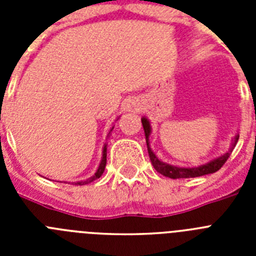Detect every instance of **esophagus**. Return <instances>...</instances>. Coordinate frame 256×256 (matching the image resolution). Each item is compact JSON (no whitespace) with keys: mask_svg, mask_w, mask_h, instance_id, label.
<instances>
[{"mask_svg":"<svg viewBox=\"0 0 256 256\" xmlns=\"http://www.w3.org/2000/svg\"><path fill=\"white\" fill-rule=\"evenodd\" d=\"M138 110H140V108H138Z\"/></svg>","mask_w":256,"mask_h":256,"instance_id":"1","label":"esophagus"}]
</instances>
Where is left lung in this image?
I'll list each match as a JSON object with an SVG mask.
<instances>
[{
  "label": "left lung",
  "mask_w": 256,
  "mask_h": 256,
  "mask_svg": "<svg viewBox=\"0 0 256 256\" xmlns=\"http://www.w3.org/2000/svg\"><path fill=\"white\" fill-rule=\"evenodd\" d=\"M141 122H142V126H144V136H146V144H148V156H150L151 164L154 165V168H155L156 172H159L160 174H162V176H165V177L173 178V180H177V178L201 177V176H205V174L216 173V172L219 170V169L223 166V164L227 162V159L230 158V152L234 151V146H236L240 137V134L237 133V134L234 136V138L232 140V144H230V150H228L226 154H223L222 156H218V158H216V159L210 160V162H205V164L202 165H198V166H191V168L188 166V168H186V166H177V165L168 164V162H162V160H160L155 154H154V151L151 150L150 148V141H148L151 132H152L150 120H148L146 116H144L141 119Z\"/></svg>",
  "instance_id": "left-lung-1"
}]
</instances>
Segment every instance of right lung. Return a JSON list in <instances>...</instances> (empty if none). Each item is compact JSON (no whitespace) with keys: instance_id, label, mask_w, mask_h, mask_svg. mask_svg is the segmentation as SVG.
Wrapping results in <instances>:
<instances>
[{"instance_id":"add662e5","label":"right lung","mask_w":256,"mask_h":256,"mask_svg":"<svg viewBox=\"0 0 256 256\" xmlns=\"http://www.w3.org/2000/svg\"><path fill=\"white\" fill-rule=\"evenodd\" d=\"M114 130V126H112V130H110V132ZM110 132H108V134H110ZM106 151H108V144H104V148H102V158H101V162H100V165H98V168H97L96 173L92 176V177H90L88 180H79V182H76V184H79V186H82V184H86V183H91L94 182V180H97V178H100L101 176H102L104 170H105V166H106Z\"/></svg>"}]
</instances>
